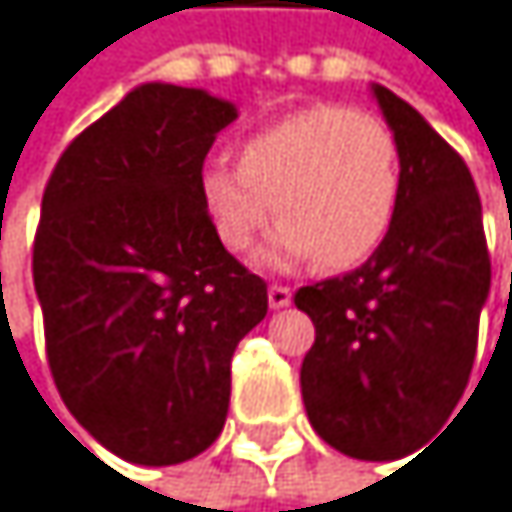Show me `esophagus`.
I'll return each instance as SVG.
<instances>
[{
  "mask_svg": "<svg viewBox=\"0 0 512 512\" xmlns=\"http://www.w3.org/2000/svg\"><path fill=\"white\" fill-rule=\"evenodd\" d=\"M267 300H270V309H285L291 303V288L288 285H270Z\"/></svg>",
  "mask_w": 512,
  "mask_h": 512,
  "instance_id": "1",
  "label": "esophagus"
}]
</instances>
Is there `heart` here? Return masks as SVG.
Here are the masks:
<instances>
[{"mask_svg": "<svg viewBox=\"0 0 512 512\" xmlns=\"http://www.w3.org/2000/svg\"><path fill=\"white\" fill-rule=\"evenodd\" d=\"M200 197L221 245L248 254L276 215L264 261L346 270L385 242L400 203L394 130L373 112L318 102L254 130L236 169H203ZM274 209H269V203Z\"/></svg>", "mask_w": 512, "mask_h": 512, "instance_id": "heart-1", "label": "heart"}]
</instances>
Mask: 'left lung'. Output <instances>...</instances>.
I'll list each match as a JSON object with an SVG mask.
<instances>
[{"label": "left lung", "instance_id": "1", "mask_svg": "<svg viewBox=\"0 0 512 512\" xmlns=\"http://www.w3.org/2000/svg\"><path fill=\"white\" fill-rule=\"evenodd\" d=\"M400 151V203L358 270L294 294L315 324L300 367L306 416L343 455L382 461L452 416L492 285L477 185L461 154L388 87H373Z\"/></svg>", "mask_w": 512, "mask_h": 512}]
</instances>
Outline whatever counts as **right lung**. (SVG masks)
<instances>
[{
  "instance_id": "obj_1",
  "label": "right lung",
  "mask_w": 512,
  "mask_h": 512,
  "mask_svg": "<svg viewBox=\"0 0 512 512\" xmlns=\"http://www.w3.org/2000/svg\"><path fill=\"white\" fill-rule=\"evenodd\" d=\"M236 108L142 84L60 154L32 242L45 349L69 413L133 464H178L227 419L230 358L267 282L215 236L200 178Z\"/></svg>"
}]
</instances>
